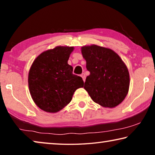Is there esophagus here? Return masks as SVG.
<instances>
[{"label":"esophagus","instance_id":"esophagus-1","mask_svg":"<svg viewBox=\"0 0 155 155\" xmlns=\"http://www.w3.org/2000/svg\"><path fill=\"white\" fill-rule=\"evenodd\" d=\"M81 77H82L83 81H84V82H85V78H86V76H85V74H84V73H83V74H81Z\"/></svg>","mask_w":155,"mask_h":155}]
</instances>
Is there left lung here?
<instances>
[{
  "label": "left lung",
  "mask_w": 155,
  "mask_h": 155,
  "mask_svg": "<svg viewBox=\"0 0 155 155\" xmlns=\"http://www.w3.org/2000/svg\"><path fill=\"white\" fill-rule=\"evenodd\" d=\"M90 74L84 89L94 102L106 108H114L124 101L129 90L128 68L113 50L92 44L81 47Z\"/></svg>",
  "instance_id": "left-lung-1"
}]
</instances>
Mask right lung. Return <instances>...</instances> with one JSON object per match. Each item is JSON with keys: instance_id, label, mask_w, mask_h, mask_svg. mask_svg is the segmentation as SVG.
Wrapping results in <instances>:
<instances>
[{"instance_id": "1", "label": "right lung", "mask_w": 155, "mask_h": 155, "mask_svg": "<svg viewBox=\"0 0 155 155\" xmlns=\"http://www.w3.org/2000/svg\"><path fill=\"white\" fill-rule=\"evenodd\" d=\"M73 46H56L36 57L28 76V88L34 103L48 113H57L72 101L77 89L83 87L81 77L72 74L68 64Z\"/></svg>"}]
</instances>
